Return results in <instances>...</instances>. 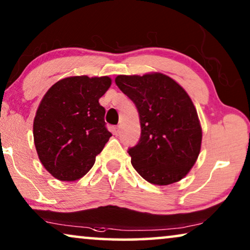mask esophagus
Listing matches in <instances>:
<instances>
[{
  "instance_id": "obj_1",
  "label": "esophagus",
  "mask_w": 250,
  "mask_h": 250,
  "mask_svg": "<svg viewBox=\"0 0 250 250\" xmlns=\"http://www.w3.org/2000/svg\"><path fill=\"white\" fill-rule=\"evenodd\" d=\"M114 134L115 135L119 134V126H115V127H114Z\"/></svg>"
}]
</instances>
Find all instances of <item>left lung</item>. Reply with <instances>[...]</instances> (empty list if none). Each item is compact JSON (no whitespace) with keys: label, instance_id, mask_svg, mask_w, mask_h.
<instances>
[{"label":"left lung","instance_id":"8db88e82","mask_svg":"<svg viewBox=\"0 0 250 250\" xmlns=\"http://www.w3.org/2000/svg\"><path fill=\"white\" fill-rule=\"evenodd\" d=\"M115 82L140 116L141 138L128 149L133 167L157 186L179 182L200 152L203 132L193 102L180 84L160 73L118 75Z\"/></svg>","mask_w":250,"mask_h":250}]
</instances>
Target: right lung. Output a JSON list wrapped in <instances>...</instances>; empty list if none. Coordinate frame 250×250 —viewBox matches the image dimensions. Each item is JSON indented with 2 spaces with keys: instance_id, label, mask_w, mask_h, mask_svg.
Masks as SVG:
<instances>
[{
  "instance_id": "add662e5",
  "label": "right lung",
  "mask_w": 250,
  "mask_h": 250,
  "mask_svg": "<svg viewBox=\"0 0 250 250\" xmlns=\"http://www.w3.org/2000/svg\"><path fill=\"white\" fill-rule=\"evenodd\" d=\"M111 85L108 76H73L53 84L34 118V143L42 165L60 181L83 177L111 133L99 99Z\"/></svg>"
}]
</instances>
